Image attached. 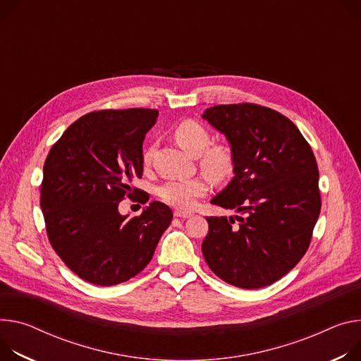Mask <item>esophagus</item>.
<instances>
[{
	"instance_id": "esophagus-1",
	"label": "esophagus",
	"mask_w": 361,
	"mask_h": 361,
	"mask_svg": "<svg viewBox=\"0 0 361 361\" xmlns=\"http://www.w3.org/2000/svg\"><path fill=\"white\" fill-rule=\"evenodd\" d=\"M174 216H176V217H181V219H187V217H190V216H191V213H190V212L176 210V212H174Z\"/></svg>"
}]
</instances>
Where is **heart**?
<instances>
[{
  "label": "heart",
  "instance_id": "1",
  "mask_svg": "<svg viewBox=\"0 0 361 361\" xmlns=\"http://www.w3.org/2000/svg\"><path fill=\"white\" fill-rule=\"evenodd\" d=\"M177 144L191 155H199L200 169L214 181L231 178L235 171V154L226 144L210 145L212 137L207 128L197 121L185 119L174 128ZM152 148L144 152V164L149 166ZM209 191V181L204 177L169 180L158 188V197L170 206L188 210L195 200Z\"/></svg>",
  "mask_w": 361,
  "mask_h": 361
}]
</instances>
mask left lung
I'll list each match as a JSON object with an SVG mask.
<instances>
[{
  "instance_id": "obj_1",
  "label": "left lung",
  "mask_w": 361,
  "mask_h": 361,
  "mask_svg": "<svg viewBox=\"0 0 361 361\" xmlns=\"http://www.w3.org/2000/svg\"><path fill=\"white\" fill-rule=\"evenodd\" d=\"M227 138L235 177L212 204L233 217H207L202 250L209 268L243 289L271 285L305 255L321 210L318 167L300 129L256 104L217 105L202 115Z\"/></svg>"
}]
</instances>
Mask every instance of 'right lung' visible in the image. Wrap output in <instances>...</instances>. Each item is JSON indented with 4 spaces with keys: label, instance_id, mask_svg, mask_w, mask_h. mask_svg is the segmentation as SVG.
Here are the masks:
<instances>
[{
    "label": "right lung",
    "instance_id": "add662e5",
    "mask_svg": "<svg viewBox=\"0 0 361 361\" xmlns=\"http://www.w3.org/2000/svg\"><path fill=\"white\" fill-rule=\"evenodd\" d=\"M157 109L86 114L51 147L43 169L40 206L49 240L82 279L101 286L138 275L152 259L173 212L159 202L140 216H122L121 200L148 202L130 185L144 171L142 142ZM149 197V195H148Z\"/></svg>",
    "mask_w": 361,
    "mask_h": 361
}]
</instances>
